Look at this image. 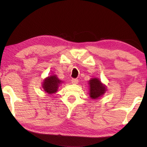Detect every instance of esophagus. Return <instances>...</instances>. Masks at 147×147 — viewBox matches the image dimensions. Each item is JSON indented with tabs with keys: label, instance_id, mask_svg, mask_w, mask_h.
Listing matches in <instances>:
<instances>
[{
	"label": "esophagus",
	"instance_id": "1",
	"mask_svg": "<svg viewBox=\"0 0 147 147\" xmlns=\"http://www.w3.org/2000/svg\"><path fill=\"white\" fill-rule=\"evenodd\" d=\"M71 82L73 84H77L78 83V80L76 78H73L71 80Z\"/></svg>",
	"mask_w": 147,
	"mask_h": 147
}]
</instances>
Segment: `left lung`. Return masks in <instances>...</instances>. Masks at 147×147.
I'll return each instance as SVG.
<instances>
[{
	"label": "left lung",
	"mask_w": 147,
	"mask_h": 147,
	"mask_svg": "<svg viewBox=\"0 0 147 147\" xmlns=\"http://www.w3.org/2000/svg\"><path fill=\"white\" fill-rule=\"evenodd\" d=\"M88 84L89 86V96L94 100L101 97L107 91L106 86L102 83L98 78H91L88 82Z\"/></svg>",
	"instance_id": "obj_1"
}]
</instances>
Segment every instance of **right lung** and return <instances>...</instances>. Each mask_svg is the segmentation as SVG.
I'll use <instances>...</instances> for the list:
<instances>
[{
	"mask_svg": "<svg viewBox=\"0 0 147 147\" xmlns=\"http://www.w3.org/2000/svg\"><path fill=\"white\" fill-rule=\"evenodd\" d=\"M63 83V82L60 80L57 75L53 74L43 80L42 84V88L44 91L49 94H52L56 93L58 90V88L60 84Z\"/></svg>",
	"mask_w": 147,
	"mask_h": 147,
	"instance_id": "add662e5",
	"label": "right lung"
}]
</instances>
